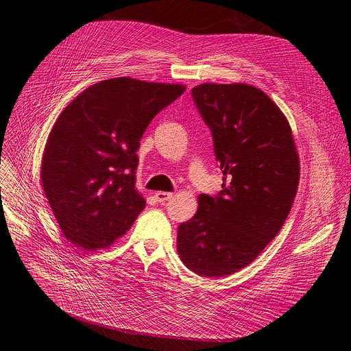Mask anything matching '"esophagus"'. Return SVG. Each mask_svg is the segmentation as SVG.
I'll list each match as a JSON object with an SVG mask.
<instances>
[{
	"label": "esophagus",
	"instance_id": "obj_1",
	"mask_svg": "<svg viewBox=\"0 0 351 351\" xmlns=\"http://www.w3.org/2000/svg\"><path fill=\"white\" fill-rule=\"evenodd\" d=\"M171 198H173L171 193H167V191H157L156 193V199L161 204H164L165 202H169V199H171Z\"/></svg>",
	"mask_w": 351,
	"mask_h": 351
}]
</instances>
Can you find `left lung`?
Here are the masks:
<instances>
[{
    "mask_svg": "<svg viewBox=\"0 0 351 351\" xmlns=\"http://www.w3.org/2000/svg\"><path fill=\"white\" fill-rule=\"evenodd\" d=\"M191 95L231 181L214 197H198L195 215L178 227L177 252L198 276L221 277L254 261L278 234L297 193L300 161L287 119L261 90L206 82Z\"/></svg>",
    "mask_w": 351,
    "mask_h": 351,
    "instance_id": "1",
    "label": "left lung"
}]
</instances>
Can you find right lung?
Here are the masks:
<instances>
[{
    "label": "right lung",
    "mask_w": 351,
    "mask_h": 351,
    "mask_svg": "<svg viewBox=\"0 0 351 351\" xmlns=\"http://www.w3.org/2000/svg\"><path fill=\"white\" fill-rule=\"evenodd\" d=\"M184 91L178 84L110 78L62 110L44 148L41 182L66 240L93 252L130 230L145 207L136 190L140 140Z\"/></svg>",
    "instance_id": "add662e5"
}]
</instances>
